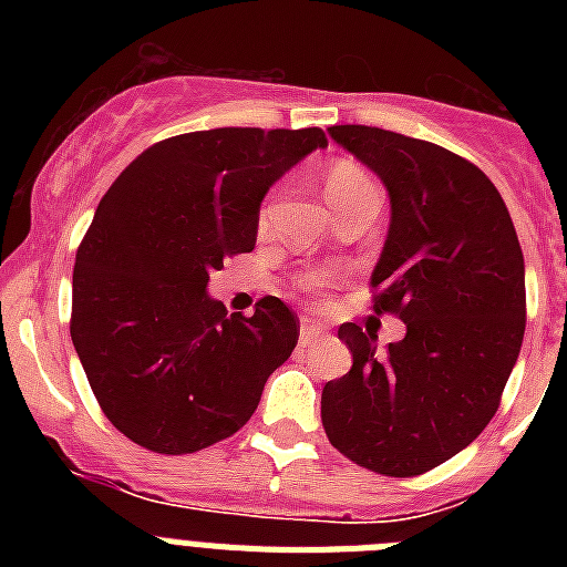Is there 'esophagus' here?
I'll list each match as a JSON object with an SVG mask.
<instances>
[{
  "mask_svg": "<svg viewBox=\"0 0 567 567\" xmlns=\"http://www.w3.org/2000/svg\"><path fill=\"white\" fill-rule=\"evenodd\" d=\"M320 334H323V327H318L315 320H309V318L300 320V343H303V346L318 343Z\"/></svg>",
  "mask_w": 567,
  "mask_h": 567,
  "instance_id": "1",
  "label": "esophagus"
}]
</instances>
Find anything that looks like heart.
<instances>
[{"mask_svg":"<svg viewBox=\"0 0 567 567\" xmlns=\"http://www.w3.org/2000/svg\"><path fill=\"white\" fill-rule=\"evenodd\" d=\"M372 189H378L372 178L352 162H338L327 173V195L332 207H340V204L352 202L363 193H372Z\"/></svg>","mask_w":567,"mask_h":567,"instance_id":"obj_1","label":"heart"}]
</instances>
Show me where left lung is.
<instances>
[{"instance_id":"obj_1","label":"left lung","mask_w":567,"mask_h":567,"mask_svg":"<svg viewBox=\"0 0 567 567\" xmlns=\"http://www.w3.org/2000/svg\"><path fill=\"white\" fill-rule=\"evenodd\" d=\"M329 135L389 189L374 312L398 315L405 338L378 354V334L343 323L352 369L323 385L320 417L352 463L417 477L497 414L525 332L523 249L503 195L452 150L365 124Z\"/></svg>"}]
</instances>
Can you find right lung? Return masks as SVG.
Listing matches in <instances>:
<instances>
[{
    "instance_id": "add662e5",
    "label": "right lung",
    "mask_w": 567,
    "mask_h": 567,
    "mask_svg": "<svg viewBox=\"0 0 567 567\" xmlns=\"http://www.w3.org/2000/svg\"><path fill=\"white\" fill-rule=\"evenodd\" d=\"M327 133L218 127L144 150L99 202L73 267L70 338L104 417L155 454H193L252 417L298 343V315L260 298L227 315L209 272L252 252L264 195Z\"/></svg>"
}]
</instances>
